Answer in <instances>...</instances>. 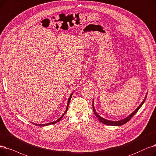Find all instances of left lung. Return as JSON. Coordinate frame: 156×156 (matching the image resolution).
<instances>
[{
	"label": "left lung",
	"instance_id": "left-lung-1",
	"mask_svg": "<svg viewBox=\"0 0 156 156\" xmlns=\"http://www.w3.org/2000/svg\"><path fill=\"white\" fill-rule=\"evenodd\" d=\"M146 98H147V95L145 96V99H144V101L142 102V103H141V104L138 106V107L131 114H130V115H129L128 117H127L126 118L124 119L121 120V121H111L107 120V119H105L100 117V116L97 114V112H96V110H95V109H94V106H93L94 104H93V112H94V114H95V115L98 117L99 121H100L101 122L103 123V124H106V125H110V126H121V125H122V124H124L125 123H126L127 122H128V121L131 119L133 116H134V115L138 112V110L140 108V107H142V105L144 104V103L145 102V100H146Z\"/></svg>",
	"mask_w": 156,
	"mask_h": 156
}]
</instances>
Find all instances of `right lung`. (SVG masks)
<instances>
[{
	"mask_svg": "<svg viewBox=\"0 0 156 156\" xmlns=\"http://www.w3.org/2000/svg\"><path fill=\"white\" fill-rule=\"evenodd\" d=\"M72 94L73 93H72L71 94V95L70 96V98H69V101H68V104H67V107H66V110H65V113L58 119L57 120V121H55V122H49V123H47V124H35V125H37L38 126H48V125H49V124H55V123H56V122H59L60 121L61 119H62V118L63 117V116L65 115V114L66 112V111H67V110H68V107H69V103H70V99H71V98H72Z\"/></svg>",
	"mask_w": 156,
	"mask_h": 156,
	"instance_id": "add662e5",
	"label": "right lung"
}]
</instances>
